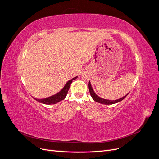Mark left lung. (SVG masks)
Masks as SVG:
<instances>
[{"instance_id":"8db88e82","label":"left lung","mask_w":159,"mask_h":159,"mask_svg":"<svg viewBox=\"0 0 159 159\" xmlns=\"http://www.w3.org/2000/svg\"><path fill=\"white\" fill-rule=\"evenodd\" d=\"M88 88H89L90 95H91V97H92L93 99L95 101V102L99 103H102V104H104V105H112V104H114V103H117L119 102H121V101L125 98L126 96L129 94V93H127L126 95H125L124 97L120 98L119 99L112 101V100H108V99H103V98H101L99 97V96L96 95L94 92V91L93 90L92 87H91L90 81H89V83H88Z\"/></svg>"}]
</instances>
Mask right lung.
I'll return each mask as SVG.
<instances>
[{
    "label": "right lung",
    "instance_id": "right-lung-1",
    "mask_svg": "<svg viewBox=\"0 0 159 159\" xmlns=\"http://www.w3.org/2000/svg\"><path fill=\"white\" fill-rule=\"evenodd\" d=\"M78 77H75L73 79H71V80H69L68 82L66 83V84L65 85L64 87L63 88L60 92H58L57 93L51 96V97L49 98H47L45 99H36L34 98V99H36V101H38V102L42 103H44V104H46V105H51V104H55L60 102V101L64 99V98L66 97L67 94H68V90L70 89V85L72 82V81L75 80Z\"/></svg>",
    "mask_w": 159,
    "mask_h": 159
}]
</instances>
